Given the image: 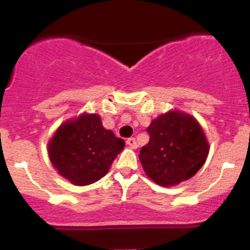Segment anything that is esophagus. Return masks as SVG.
<instances>
[{"mask_svg":"<svg viewBox=\"0 0 250 250\" xmlns=\"http://www.w3.org/2000/svg\"><path fill=\"white\" fill-rule=\"evenodd\" d=\"M125 143H127L128 146H130L132 148H137L138 147V144H137V141H135L134 138H128Z\"/></svg>","mask_w":250,"mask_h":250,"instance_id":"34e87169","label":"esophagus"}]
</instances>
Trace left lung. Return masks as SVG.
<instances>
[{"mask_svg": "<svg viewBox=\"0 0 250 250\" xmlns=\"http://www.w3.org/2000/svg\"><path fill=\"white\" fill-rule=\"evenodd\" d=\"M150 140L140 150L146 175L161 186H172L195 175L209 152L202 128L192 116L169 111L147 127Z\"/></svg>", "mask_w": 250, "mask_h": 250, "instance_id": "1", "label": "left lung"}]
</instances>
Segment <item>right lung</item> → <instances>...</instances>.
I'll list each match as a JSON object with an SVG mask.
<instances>
[{"label":"right lung","instance_id":"obj_1","mask_svg":"<svg viewBox=\"0 0 250 250\" xmlns=\"http://www.w3.org/2000/svg\"><path fill=\"white\" fill-rule=\"evenodd\" d=\"M125 141L105 129L98 115H82L60 125L48 145L50 162L78 186L95 183L109 172Z\"/></svg>","mask_w":250,"mask_h":250}]
</instances>
